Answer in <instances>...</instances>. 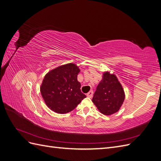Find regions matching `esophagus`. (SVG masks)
I'll return each instance as SVG.
<instances>
[{
  "label": "esophagus",
  "mask_w": 161,
  "mask_h": 161,
  "mask_svg": "<svg viewBox=\"0 0 161 161\" xmlns=\"http://www.w3.org/2000/svg\"><path fill=\"white\" fill-rule=\"evenodd\" d=\"M92 95H93V92H92V91H91L88 92V93H86V96L88 97H92Z\"/></svg>",
  "instance_id": "34e87169"
}]
</instances>
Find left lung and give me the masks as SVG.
<instances>
[{"label":"left lung","instance_id":"left-lung-1","mask_svg":"<svg viewBox=\"0 0 161 161\" xmlns=\"http://www.w3.org/2000/svg\"><path fill=\"white\" fill-rule=\"evenodd\" d=\"M125 99L124 89L114 75L104 72L103 80L97 87L92 101L97 109L106 115L118 111Z\"/></svg>","mask_w":161,"mask_h":161}]
</instances>
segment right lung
Wrapping results in <instances>:
<instances>
[{"mask_svg": "<svg viewBox=\"0 0 161 161\" xmlns=\"http://www.w3.org/2000/svg\"><path fill=\"white\" fill-rule=\"evenodd\" d=\"M79 72V67L70 63L56 68L45 76L40 91L50 109L58 114L69 113L85 98L77 80Z\"/></svg>", "mask_w": 161, "mask_h": 161, "instance_id": "add662e5", "label": "right lung"}]
</instances>
